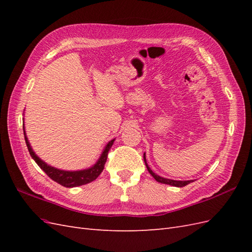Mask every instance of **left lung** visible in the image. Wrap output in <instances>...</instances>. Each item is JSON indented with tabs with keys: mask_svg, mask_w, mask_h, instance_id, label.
Returning <instances> with one entry per match:
<instances>
[{
	"mask_svg": "<svg viewBox=\"0 0 252 252\" xmlns=\"http://www.w3.org/2000/svg\"><path fill=\"white\" fill-rule=\"evenodd\" d=\"M144 162H145V164H146L147 170L149 171V173L152 175V177H154V178L156 179V181H157V182H158V183H162V184L171 185V186H174V187H184V186L188 185L189 183L193 182V181H175V180L165 179V178L159 177V175L156 174L154 171H152V170L149 168V166H148V164H147V162H146V156H145V154H144Z\"/></svg>",
	"mask_w": 252,
	"mask_h": 252,
	"instance_id": "1",
	"label": "left lung"
}]
</instances>
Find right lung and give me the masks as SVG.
Instances as JSON below:
<instances>
[{
    "label": "right lung",
    "instance_id": "obj_1",
    "mask_svg": "<svg viewBox=\"0 0 252 252\" xmlns=\"http://www.w3.org/2000/svg\"><path fill=\"white\" fill-rule=\"evenodd\" d=\"M23 130H24L25 142L27 145L28 151H29L30 156H32V158L35 161V163L39 165L40 168L45 173H46L51 180L59 183L60 185H62L64 187H68V188L85 185V184H88V183H90V182L94 181L103 171L105 163H106V161H107L108 151L111 148L112 144L114 142V139H113L107 145H106L100 158L97 159V162L93 167H90V168H87V169H83V170L67 171V170H61V169L55 168V167H52V166L45 163L44 161H42V159L34 154V151L32 150V146H30L29 141L27 139V135L25 133L24 125H23Z\"/></svg>",
    "mask_w": 252,
    "mask_h": 252
}]
</instances>
